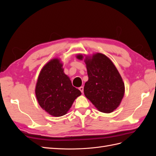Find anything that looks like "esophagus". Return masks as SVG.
<instances>
[{"label":"esophagus","instance_id":"obj_1","mask_svg":"<svg viewBox=\"0 0 156 156\" xmlns=\"http://www.w3.org/2000/svg\"><path fill=\"white\" fill-rule=\"evenodd\" d=\"M79 89L80 90V91H81L82 93H83V91H84V88H83V87H79Z\"/></svg>","mask_w":156,"mask_h":156}]
</instances>
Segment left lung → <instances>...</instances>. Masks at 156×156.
Masks as SVG:
<instances>
[{
	"instance_id": "8db88e82",
	"label": "left lung",
	"mask_w": 156,
	"mask_h": 156,
	"mask_svg": "<svg viewBox=\"0 0 156 156\" xmlns=\"http://www.w3.org/2000/svg\"><path fill=\"white\" fill-rule=\"evenodd\" d=\"M88 80L84 87L85 96L97 109L111 113L120 104L125 93V86L119 71L112 61L100 53L84 56ZM79 60L84 57L76 56Z\"/></svg>"
}]
</instances>
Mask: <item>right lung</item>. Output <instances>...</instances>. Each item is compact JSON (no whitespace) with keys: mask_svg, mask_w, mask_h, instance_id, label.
Masks as SVG:
<instances>
[{"mask_svg":"<svg viewBox=\"0 0 156 156\" xmlns=\"http://www.w3.org/2000/svg\"><path fill=\"white\" fill-rule=\"evenodd\" d=\"M58 58L49 60L41 69L35 88L40 106L56 117L66 114L75 99L81 95V91L72 86Z\"/></svg>","mask_w":156,"mask_h":156,"instance_id":"right-lung-1","label":"right lung"}]
</instances>
